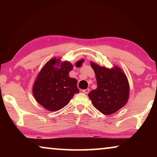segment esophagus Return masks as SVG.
I'll use <instances>...</instances> for the list:
<instances>
[{
  "mask_svg": "<svg viewBox=\"0 0 157 157\" xmlns=\"http://www.w3.org/2000/svg\"><path fill=\"white\" fill-rule=\"evenodd\" d=\"M89 91H90V90H89V89H84V90H82V92H83L84 94H88L89 93Z\"/></svg>",
  "mask_w": 157,
  "mask_h": 157,
  "instance_id": "esophagus-1",
  "label": "esophagus"
}]
</instances>
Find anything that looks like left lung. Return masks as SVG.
<instances>
[{
	"mask_svg": "<svg viewBox=\"0 0 157 157\" xmlns=\"http://www.w3.org/2000/svg\"><path fill=\"white\" fill-rule=\"evenodd\" d=\"M97 80V89L88 96L93 105L105 115L118 111L127 104L129 97V84L127 76L118 66L107 68L91 62Z\"/></svg>",
	"mask_w": 157,
	"mask_h": 157,
	"instance_id": "obj_1",
	"label": "left lung"
}]
</instances>
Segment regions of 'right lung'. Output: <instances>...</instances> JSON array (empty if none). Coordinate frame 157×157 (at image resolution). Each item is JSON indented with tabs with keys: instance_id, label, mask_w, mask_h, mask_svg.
I'll use <instances>...</instances> for the list:
<instances>
[{
	"instance_id": "1",
	"label": "right lung",
	"mask_w": 157,
	"mask_h": 157,
	"mask_svg": "<svg viewBox=\"0 0 157 157\" xmlns=\"http://www.w3.org/2000/svg\"><path fill=\"white\" fill-rule=\"evenodd\" d=\"M84 61H78L75 66L80 67ZM73 68L72 63L68 61L62 62L61 58L50 59L34 82L33 94L36 102L50 111H58L67 105L79 91L77 79L69 76Z\"/></svg>"
}]
</instances>
